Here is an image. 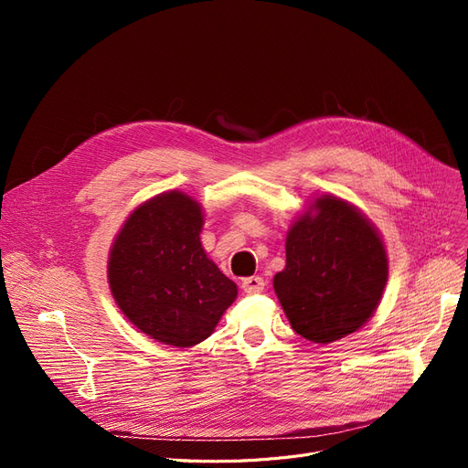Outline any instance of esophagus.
I'll list each match as a JSON object with an SVG mask.
<instances>
[{"label":"esophagus","instance_id":"esophagus-1","mask_svg":"<svg viewBox=\"0 0 468 468\" xmlns=\"http://www.w3.org/2000/svg\"><path fill=\"white\" fill-rule=\"evenodd\" d=\"M240 286L247 293H260L265 288V281L261 277H247V279H242Z\"/></svg>","mask_w":468,"mask_h":468}]
</instances>
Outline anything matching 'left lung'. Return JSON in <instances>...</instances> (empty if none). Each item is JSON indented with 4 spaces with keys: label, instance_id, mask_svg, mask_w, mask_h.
I'll use <instances>...</instances> for the list:
<instances>
[{
    "label": "left lung",
    "instance_id": "1",
    "mask_svg": "<svg viewBox=\"0 0 468 468\" xmlns=\"http://www.w3.org/2000/svg\"><path fill=\"white\" fill-rule=\"evenodd\" d=\"M387 277L376 226L347 201L321 195L292 224L273 288L296 334L324 346L370 321Z\"/></svg>",
    "mask_w": 468,
    "mask_h": 468
}]
</instances>
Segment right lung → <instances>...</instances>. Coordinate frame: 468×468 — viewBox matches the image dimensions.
<instances>
[{
    "mask_svg": "<svg viewBox=\"0 0 468 468\" xmlns=\"http://www.w3.org/2000/svg\"><path fill=\"white\" fill-rule=\"evenodd\" d=\"M203 224L201 205L175 189L140 205L112 244L108 282L115 303L165 346L205 341L237 298V284L203 249Z\"/></svg>",
    "mask_w": 468,
    "mask_h": 468,
    "instance_id": "obj_1",
    "label": "right lung"
}]
</instances>
